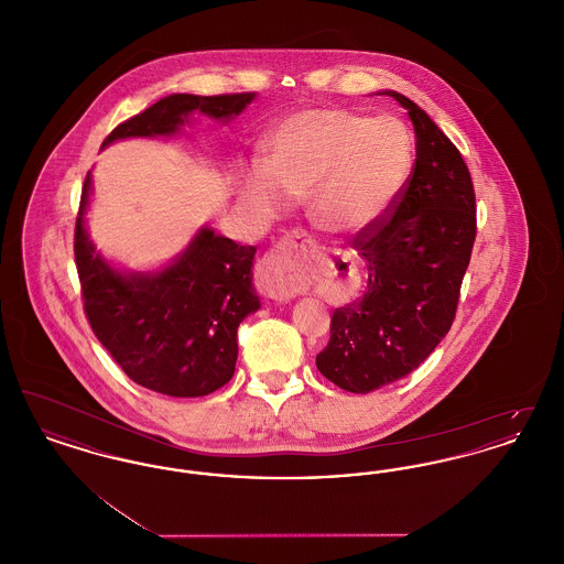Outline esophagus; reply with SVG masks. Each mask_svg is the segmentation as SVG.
Here are the masks:
<instances>
[{
    "label": "esophagus",
    "mask_w": 564,
    "mask_h": 564,
    "mask_svg": "<svg viewBox=\"0 0 564 564\" xmlns=\"http://www.w3.org/2000/svg\"><path fill=\"white\" fill-rule=\"evenodd\" d=\"M317 245L306 232H292L290 237L276 242L264 256L256 283L262 294L274 302H288L295 294V281L300 270L304 269L315 256Z\"/></svg>",
    "instance_id": "obj_1"
}]
</instances>
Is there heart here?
Returning <instances> with one entry per match:
<instances>
[{"label": "heart", "instance_id": "1", "mask_svg": "<svg viewBox=\"0 0 564 564\" xmlns=\"http://www.w3.org/2000/svg\"><path fill=\"white\" fill-rule=\"evenodd\" d=\"M412 143L400 120L347 109H306L276 127L264 162L242 171L241 198L272 219L290 198L308 196L313 221L327 232L372 226L400 194Z\"/></svg>", "mask_w": 564, "mask_h": 564}]
</instances>
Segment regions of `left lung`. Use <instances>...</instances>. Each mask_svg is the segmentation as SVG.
<instances>
[{
	"instance_id": "8db88e82",
	"label": "left lung",
	"mask_w": 564,
	"mask_h": 564,
	"mask_svg": "<svg viewBox=\"0 0 564 564\" xmlns=\"http://www.w3.org/2000/svg\"><path fill=\"white\" fill-rule=\"evenodd\" d=\"M416 134V161L400 194L352 247L366 260L368 288L332 315L317 355L327 380L370 393L416 370L455 322L460 283L476 241V192L455 143L395 90Z\"/></svg>"
}]
</instances>
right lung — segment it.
Segmentation results:
<instances>
[{
    "label": "right lung",
    "mask_w": 564,
    "mask_h": 564,
    "mask_svg": "<svg viewBox=\"0 0 564 564\" xmlns=\"http://www.w3.org/2000/svg\"><path fill=\"white\" fill-rule=\"evenodd\" d=\"M253 93L171 95L118 124L104 145L127 137L173 134L194 109L215 120L239 116ZM90 171L74 235L84 313L99 343L137 384L171 398H200L224 387L239 355V323L260 308L251 285L256 247L203 228L161 272L122 274L84 230Z\"/></svg>",
    "instance_id": "right-lung-1"
}]
</instances>
